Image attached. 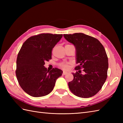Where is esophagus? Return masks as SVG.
I'll use <instances>...</instances> for the list:
<instances>
[{
  "label": "esophagus",
  "instance_id": "34e87169",
  "mask_svg": "<svg viewBox=\"0 0 123 123\" xmlns=\"http://www.w3.org/2000/svg\"><path fill=\"white\" fill-rule=\"evenodd\" d=\"M68 74V72L63 71V75H66V74Z\"/></svg>",
  "mask_w": 123,
  "mask_h": 123
}]
</instances>
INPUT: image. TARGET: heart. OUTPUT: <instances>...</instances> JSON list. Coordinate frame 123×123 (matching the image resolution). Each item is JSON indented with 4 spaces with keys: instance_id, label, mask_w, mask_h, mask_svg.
Returning a JSON list of instances; mask_svg holds the SVG:
<instances>
[{
    "instance_id": "heart-1",
    "label": "heart",
    "mask_w": 123,
    "mask_h": 123,
    "mask_svg": "<svg viewBox=\"0 0 123 123\" xmlns=\"http://www.w3.org/2000/svg\"><path fill=\"white\" fill-rule=\"evenodd\" d=\"M59 66L60 67L64 69H67L68 68V64L66 63H61L59 64Z\"/></svg>"
}]
</instances>
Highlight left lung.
<instances>
[{
	"instance_id": "left-lung-1",
	"label": "left lung",
	"mask_w": 123,
	"mask_h": 123,
	"mask_svg": "<svg viewBox=\"0 0 123 123\" xmlns=\"http://www.w3.org/2000/svg\"><path fill=\"white\" fill-rule=\"evenodd\" d=\"M76 49L77 72L68 83L70 91L81 98H89L99 92L107 77L108 60L105 48L97 39L82 33L64 34ZM84 74H80L81 70Z\"/></svg>"
}]
</instances>
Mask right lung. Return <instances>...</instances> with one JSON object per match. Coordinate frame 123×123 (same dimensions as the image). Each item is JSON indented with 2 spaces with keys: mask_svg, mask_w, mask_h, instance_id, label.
Masks as SVG:
<instances>
[{
  "mask_svg": "<svg viewBox=\"0 0 123 123\" xmlns=\"http://www.w3.org/2000/svg\"><path fill=\"white\" fill-rule=\"evenodd\" d=\"M62 36L42 33L23 43L17 57L16 75L22 89L29 95L40 97L48 95L62 75L61 70L55 68L48 71L44 65L52 59V49Z\"/></svg>",
  "mask_w": 123,
  "mask_h": 123,
  "instance_id": "right-lung-1",
  "label": "right lung"
}]
</instances>
